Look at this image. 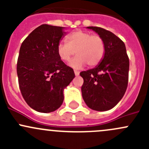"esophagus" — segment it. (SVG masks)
Returning a JSON list of instances; mask_svg holds the SVG:
<instances>
[{
    "label": "esophagus",
    "instance_id": "1",
    "mask_svg": "<svg viewBox=\"0 0 149 149\" xmlns=\"http://www.w3.org/2000/svg\"><path fill=\"white\" fill-rule=\"evenodd\" d=\"M74 73L76 76H79V71H78V70H74Z\"/></svg>",
    "mask_w": 149,
    "mask_h": 149
}]
</instances>
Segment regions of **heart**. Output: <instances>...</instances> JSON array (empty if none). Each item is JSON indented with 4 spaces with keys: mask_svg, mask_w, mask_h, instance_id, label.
<instances>
[{
    "mask_svg": "<svg viewBox=\"0 0 149 149\" xmlns=\"http://www.w3.org/2000/svg\"><path fill=\"white\" fill-rule=\"evenodd\" d=\"M67 40L68 42L61 41L58 43L57 51L60 58L65 62L70 61L76 51L77 56L70 63L74 68H81L86 64L94 67L103 59L105 46L100 35H91L88 31L76 30L68 35Z\"/></svg>",
    "mask_w": 149,
    "mask_h": 149,
    "instance_id": "b5f03b06",
    "label": "heart"
}]
</instances>
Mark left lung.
<instances>
[{"label":"left lung","instance_id":"8db88e82","mask_svg":"<svg viewBox=\"0 0 149 149\" xmlns=\"http://www.w3.org/2000/svg\"><path fill=\"white\" fill-rule=\"evenodd\" d=\"M102 38L105 46L103 59L98 65L80 76L84 79L82 97L87 106L97 111L113 108L125 93L128 84L129 58L124 42L108 30L88 26Z\"/></svg>","mask_w":149,"mask_h":149}]
</instances>
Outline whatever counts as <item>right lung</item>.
<instances>
[{
  "instance_id": "right-lung-1",
  "label": "right lung",
  "mask_w": 149,
  "mask_h": 149,
  "mask_svg": "<svg viewBox=\"0 0 149 149\" xmlns=\"http://www.w3.org/2000/svg\"><path fill=\"white\" fill-rule=\"evenodd\" d=\"M64 27L42 24L24 40L17 61L21 92L27 104L40 112H53L64 100L63 89L75 77L73 68L58 56L57 47Z\"/></svg>"
}]
</instances>
